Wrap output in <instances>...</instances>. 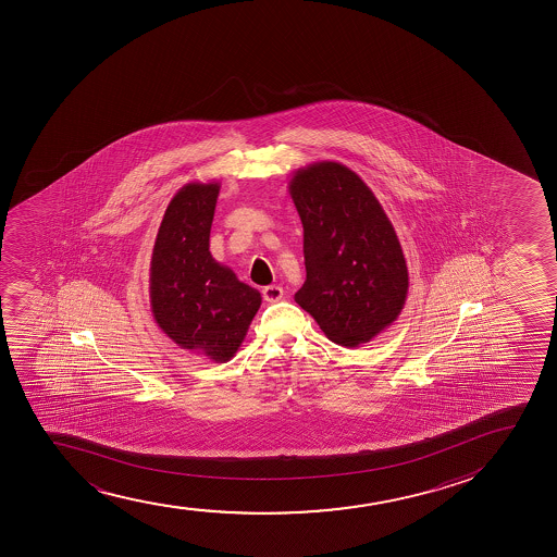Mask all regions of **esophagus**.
Returning a JSON list of instances; mask_svg holds the SVG:
<instances>
[{"mask_svg":"<svg viewBox=\"0 0 557 557\" xmlns=\"http://www.w3.org/2000/svg\"><path fill=\"white\" fill-rule=\"evenodd\" d=\"M282 297H284V289H282L281 286H268V288H263V299L268 302L281 301Z\"/></svg>","mask_w":557,"mask_h":557,"instance_id":"obj_1","label":"esophagus"}]
</instances>
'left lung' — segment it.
Listing matches in <instances>:
<instances>
[{
	"instance_id": "obj_1",
	"label": "left lung",
	"mask_w": 557,
	"mask_h": 557,
	"mask_svg": "<svg viewBox=\"0 0 557 557\" xmlns=\"http://www.w3.org/2000/svg\"><path fill=\"white\" fill-rule=\"evenodd\" d=\"M288 187L305 231L307 268L295 302L334 344H368L397 320L409 292L391 219L362 178L338 161L302 166Z\"/></svg>"
}]
</instances>
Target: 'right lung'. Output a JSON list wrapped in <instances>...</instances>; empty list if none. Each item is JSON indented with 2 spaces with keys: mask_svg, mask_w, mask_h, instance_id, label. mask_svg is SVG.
Returning <instances> with one entry per match:
<instances>
[{
  "mask_svg": "<svg viewBox=\"0 0 557 557\" xmlns=\"http://www.w3.org/2000/svg\"><path fill=\"white\" fill-rule=\"evenodd\" d=\"M219 182H189L166 206L150 260L153 320L180 349L228 362L262 295L210 252Z\"/></svg>",
  "mask_w": 557,
  "mask_h": 557,
  "instance_id": "right-lung-1",
  "label": "right lung"
}]
</instances>
